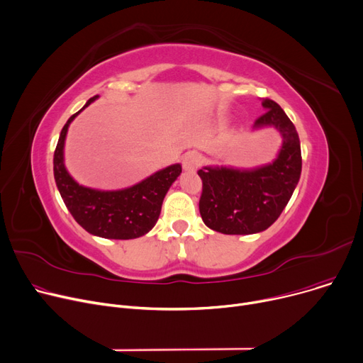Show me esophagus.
Instances as JSON below:
<instances>
[{
    "mask_svg": "<svg viewBox=\"0 0 363 363\" xmlns=\"http://www.w3.org/2000/svg\"><path fill=\"white\" fill-rule=\"evenodd\" d=\"M201 162H202V158L196 152H187L182 161L183 168L186 169V172H195V169L201 165Z\"/></svg>",
    "mask_w": 363,
    "mask_h": 363,
    "instance_id": "34e87169",
    "label": "esophagus"
}]
</instances>
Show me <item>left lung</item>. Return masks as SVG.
<instances>
[{"label": "left lung", "mask_w": 363, "mask_h": 363, "mask_svg": "<svg viewBox=\"0 0 363 363\" xmlns=\"http://www.w3.org/2000/svg\"><path fill=\"white\" fill-rule=\"evenodd\" d=\"M267 110L253 129L272 125L280 132L283 145L277 158L267 165L238 169L203 167L199 212L203 223L223 234H253L267 230L289 203L302 173L301 140L294 124L281 106L265 98Z\"/></svg>", "instance_id": "1"}]
</instances>
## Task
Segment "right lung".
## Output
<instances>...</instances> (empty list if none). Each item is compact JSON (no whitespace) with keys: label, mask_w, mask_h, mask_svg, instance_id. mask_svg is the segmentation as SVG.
Here are the masks:
<instances>
[{"label":"right lung","mask_w":363,"mask_h":363,"mask_svg":"<svg viewBox=\"0 0 363 363\" xmlns=\"http://www.w3.org/2000/svg\"><path fill=\"white\" fill-rule=\"evenodd\" d=\"M98 98H91L82 110ZM80 110V111H82ZM73 114L64 124L54 152V179L73 218L88 233L104 239L129 240L143 236L157 224L167 191L182 173L174 164L160 169L140 183L121 190H96L80 186L64 165V140Z\"/></svg>","instance_id":"obj_1"}]
</instances>
